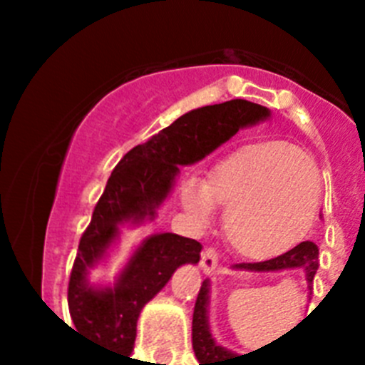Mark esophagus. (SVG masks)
I'll list each match as a JSON object with an SVG mask.
<instances>
[{"instance_id":"34e87169","label":"esophagus","mask_w":365,"mask_h":365,"mask_svg":"<svg viewBox=\"0 0 365 365\" xmlns=\"http://www.w3.org/2000/svg\"><path fill=\"white\" fill-rule=\"evenodd\" d=\"M219 256L214 248H205L201 254V270L205 274H212L215 269H217Z\"/></svg>"}]
</instances>
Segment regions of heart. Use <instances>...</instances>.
<instances>
[{
    "mask_svg": "<svg viewBox=\"0 0 365 365\" xmlns=\"http://www.w3.org/2000/svg\"><path fill=\"white\" fill-rule=\"evenodd\" d=\"M186 210L206 225L214 208L227 210L225 232L245 259L279 257L305 237L320 202V177L292 144L269 140L241 146L215 163L205 182L180 190Z\"/></svg>",
    "mask_w": 365,
    "mask_h": 365,
    "instance_id": "b5f03b06",
    "label": "heart"
}]
</instances>
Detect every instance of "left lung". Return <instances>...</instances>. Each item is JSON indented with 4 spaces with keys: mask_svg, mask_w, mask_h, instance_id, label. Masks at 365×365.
<instances>
[{
    "mask_svg": "<svg viewBox=\"0 0 365 365\" xmlns=\"http://www.w3.org/2000/svg\"><path fill=\"white\" fill-rule=\"evenodd\" d=\"M234 270L247 272H282V270L302 269L307 279L309 294L312 292V279L318 270V247L312 241H303L298 247L274 259L259 261V263H237L232 265ZM208 302H210V282L205 279L197 294L192 320V346L197 356L199 365H237L235 360L245 354H235L225 347L217 346L212 338L210 324H208Z\"/></svg>",
    "mask_w": 365,
    "mask_h": 365,
    "instance_id": "1",
    "label": "left lung"
}]
</instances>
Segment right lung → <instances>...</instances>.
I'll return each instance as SVG.
<instances>
[{"instance_id": "1", "label": "right lung", "mask_w": 365, "mask_h": 365, "mask_svg": "<svg viewBox=\"0 0 365 365\" xmlns=\"http://www.w3.org/2000/svg\"><path fill=\"white\" fill-rule=\"evenodd\" d=\"M269 117V108L241 98L205 106L185 113L122 157L96 202L71 270L67 303L78 333L131 354L143 307L180 265L199 263L202 245L172 232L153 234L135 248L113 285H93L89 272L117 243L120 227L153 221L175 185L179 166L199 163L241 128Z\"/></svg>"}]
</instances>
